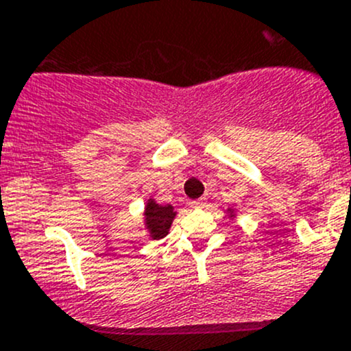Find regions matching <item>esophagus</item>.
Segmentation results:
<instances>
[{
	"mask_svg": "<svg viewBox=\"0 0 351 351\" xmlns=\"http://www.w3.org/2000/svg\"><path fill=\"white\" fill-rule=\"evenodd\" d=\"M204 204H206V199H204V197H199V199L189 201V206L191 208H201V206H204Z\"/></svg>",
	"mask_w": 351,
	"mask_h": 351,
	"instance_id": "1",
	"label": "esophagus"
}]
</instances>
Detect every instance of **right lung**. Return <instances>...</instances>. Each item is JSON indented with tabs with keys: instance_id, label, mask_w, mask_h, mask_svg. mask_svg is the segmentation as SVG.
I'll return each mask as SVG.
<instances>
[{
	"instance_id": "obj_1",
	"label": "right lung",
	"mask_w": 351,
	"mask_h": 351,
	"mask_svg": "<svg viewBox=\"0 0 351 351\" xmlns=\"http://www.w3.org/2000/svg\"><path fill=\"white\" fill-rule=\"evenodd\" d=\"M174 217V208L171 204L160 206L155 201H148L147 208H145V218H147V227L150 230L152 239H164L169 234Z\"/></svg>"
}]
</instances>
